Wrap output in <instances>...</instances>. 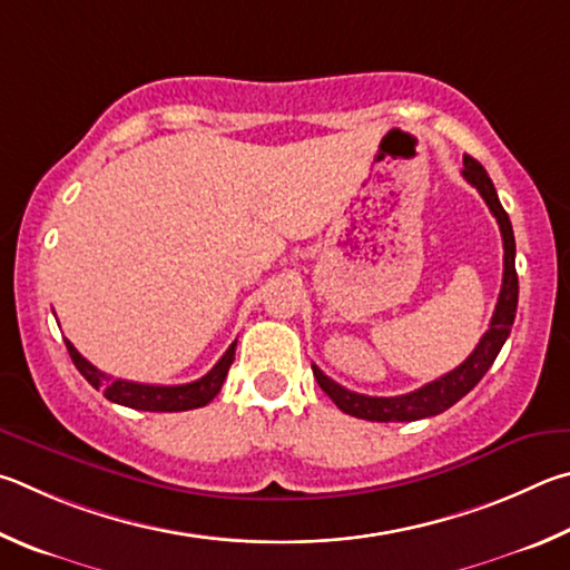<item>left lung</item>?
I'll list each match as a JSON object with an SVG mask.
<instances>
[{
    "mask_svg": "<svg viewBox=\"0 0 570 570\" xmlns=\"http://www.w3.org/2000/svg\"><path fill=\"white\" fill-rule=\"evenodd\" d=\"M463 177L478 189V193H481L488 209H491L493 217L498 219V227H501V235H503V285H501V295H498V305L491 317V325H488L481 343L475 345V351L468 355L455 371L445 373L443 377H438V381L417 387V391L405 393V395L375 397V395L353 393L347 391V387L331 381L321 367L313 365L317 385H321L323 391L331 395V401L347 415L363 417V421H375V423H407V421H421V417L443 413L481 383V377L488 373V367L493 365L498 353H501L505 337L511 335V325L515 321V307H518L515 237H513L511 219H508V213L503 209L501 199H498L491 177H488L483 165L471 155L463 157Z\"/></svg>",
    "mask_w": 570,
    "mask_h": 570,
    "instance_id": "obj_1",
    "label": "left lung"
}]
</instances>
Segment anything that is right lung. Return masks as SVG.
Wrapping results in <instances>:
<instances>
[{
    "mask_svg": "<svg viewBox=\"0 0 570 570\" xmlns=\"http://www.w3.org/2000/svg\"><path fill=\"white\" fill-rule=\"evenodd\" d=\"M65 345L77 371L85 375V381L89 385L97 387V391H102L107 401L125 407H135V411L179 413V411H193V407H203L219 393L229 365L235 361L237 341L227 347L225 355L215 363L213 371L199 377V381L185 383V385H145V383L122 381V377H109L105 373H99L92 363L85 361L72 343L65 341Z\"/></svg>",
    "mask_w": 570,
    "mask_h": 570,
    "instance_id": "1",
    "label": "right lung"
}]
</instances>
